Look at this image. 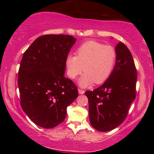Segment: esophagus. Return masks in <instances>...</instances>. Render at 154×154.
Here are the masks:
<instances>
[{"label":"esophagus","instance_id":"34e87169","mask_svg":"<svg viewBox=\"0 0 154 154\" xmlns=\"http://www.w3.org/2000/svg\"><path fill=\"white\" fill-rule=\"evenodd\" d=\"M78 92H79V94H83L85 93L84 90H82L81 89H78Z\"/></svg>","mask_w":154,"mask_h":154}]
</instances>
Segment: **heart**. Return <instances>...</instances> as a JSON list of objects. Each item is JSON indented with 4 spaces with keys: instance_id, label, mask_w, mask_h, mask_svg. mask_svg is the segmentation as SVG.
Listing matches in <instances>:
<instances>
[{
    "instance_id": "1",
    "label": "heart",
    "mask_w": 154,
    "mask_h": 154,
    "mask_svg": "<svg viewBox=\"0 0 154 154\" xmlns=\"http://www.w3.org/2000/svg\"><path fill=\"white\" fill-rule=\"evenodd\" d=\"M116 51L110 45L95 41H88L77 49L76 56L69 55L66 59L67 73L75 79L83 71L79 80L82 88L90 86L94 82L102 83L110 76L116 61Z\"/></svg>"
}]
</instances>
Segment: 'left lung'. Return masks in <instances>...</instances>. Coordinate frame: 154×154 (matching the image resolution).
Returning a JSON list of instances; mask_svg holds the SVG:
<instances>
[{"mask_svg":"<svg viewBox=\"0 0 154 154\" xmlns=\"http://www.w3.org/2000/svg\"><path fill=\"white\" fill-rule=\"evenodd\" d=\"M115 49L116 61L110 76L101 86L85 92L90 124L100 132L119 126L136 97L137 73L132 54L121 41Z\"/></svg>","mask_w":154,"mask_h":154,"instance_id":"1","label":"left lung"}]
</instances>
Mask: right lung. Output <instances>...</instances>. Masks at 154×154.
Returning a JSON list of instances; mask_svg holds the SVG:
<instances>
[{"instance_id":"obj_1","label":"right lung","mask_w":154,"mask_h":154,"mask_svg":"<svg viewBox=\"0 0 154 154\" xmlns=\"http://www.w3.org/2000/svg\"><path fill=\"white\" fill-rule=\"evenodd\" d=\"M77 39L66 35L36 38L24 52L18 72L22 109L37 126L52 128L64 120L77 98L76 85L64 77L66 59Z\"/></svg>"}]
</instances>
